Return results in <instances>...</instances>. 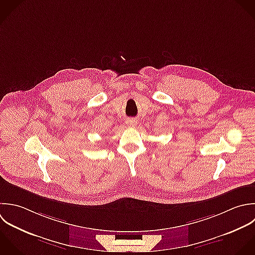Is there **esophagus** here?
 <instances>
[{
	"mask_svg": "<svg viewBox=\"0 0 255 255\" xmlns=\"http://www.w3.org/2000/svg\"><path fill=\"white\" fill-rule=\"evenodd\" d=\"M127 124H128L129 126L134 127V126H136V125H137V121H136V120H134V119H131V120H128V121H127Z\"/></svg>",
	"mask_w": 255,
	"mask_h": 255,
	"instance_id": "34e87169",
	"label": "esophagus"
}]
</instances>
